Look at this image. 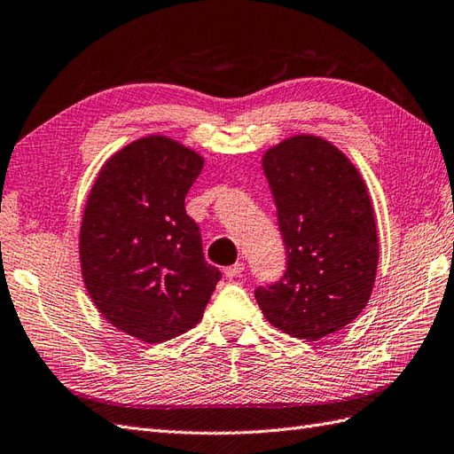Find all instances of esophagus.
I'll return each mask as SVG.
<instances>
[{
  "mask_svg": "<svg viewBox=\"0 0 454 454\" xmlns=\"http://www.w3.org/2000/svg\"><path fill=\"white\" fill-rule=\"evenodd\" d=\"M242 271H244V263L242 262H237L235 265H229V267H225V277H240L242 275Z\"/></svg>",
  "mask_w": 454,
  "mask_h": 454,
  "instance_id": "1",
  "label": "esophagus"
}]
</instances>
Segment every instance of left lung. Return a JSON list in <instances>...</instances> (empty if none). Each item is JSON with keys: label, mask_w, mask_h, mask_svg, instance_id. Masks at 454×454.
I'll use <instances>...</instances> for the list:
<instances>
[{"label": "left lung", "mask_w": 454, "mask_h": 454, "mask_svg": "<svg viewBox=\"0 0 454 454\" xmlns=\"http://www.w3.org/2000/svg\"><path fill=\"white\" fill-rule=\"evenodd\" d=\"M286 247L280 280L255 288L265 318L317 341L349 325L369 303L378 267L372 204L361 174L333 143L296 136L263 154Z\"/></svg>", "instance_id": "8db88e82"}]
</instances>
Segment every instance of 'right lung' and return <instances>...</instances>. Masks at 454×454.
Returning <instances> with one entry per match:
<instances>
[{"mask_svg":"<svg viewBox=\"0 0 454 454\" xmlns=\"http://www.w3.org/2000/svg\"><path fill=\"white\" fill-rule=\"evenodd\" d=\"M202 166L200 154L174 139L143 137L108 158L85 202V288L110 325L146 344L197 325L222 278L185 212Z\"/></svg>","mask_w":454,"mask_h":454,"instance_id":"add662e5","label":"right lung"}]
</instances>
